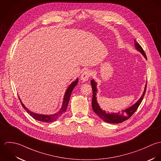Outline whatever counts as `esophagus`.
Returning <instances> with one entry per match:
<instances>
[{"label":"esophagus","mask_w":161,"mask_h":161,"mask_svg":"<svg viewBox=\"0 0 161 161\" xmlns=\"http://www.w3.org/2000/svg\"><path fill=\"white\" fill-rule=\"evenodd\" d=\"M92 72L90 69H86L81 75V80L83 81H86L91 77Z\"/></svg>","instance_id":"obj_1"}]
</instances>
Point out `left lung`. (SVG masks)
Listing matches in <instances>:
<instances>
[{"mask_svg":"<svg viewBox=\"0 0 161 161\" xmlns=\"http://www.w3.org/2000/svg\"><path fill=\"white\" fill-rule=\"evenodd\" d=\"M135 47L136 49L139 51L143 55L144 57L147 59L146 55L142 49V47L135 40ZM91 85L92 86V90H93V98H92V108L94 112L97 114V115L102 119L103 121H104L106 123H113V124H117V123H122L125 121L128 120L129 118L132 116V115L135 113V111L137 110L138 107L139 106L140 104L141 103L145 95L146 92V88H147V83L145 86V90L143 93V95L141 98L139 99V101L134 104L132 106L129 108L123 110L121 112H119L118 113H111L109 114V113H107L105 111H103L99 106L97 103V83L96 82L92 80L91 81Z\"/></svg>","mask_w":161,"mask_h":161,"instance_id":"left-lung-1","label":"left lung"}]
</instances>
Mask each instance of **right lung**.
Instances as JSON below:
<instances>
[{"label":"right lung","mask_w":161,"mask_h":161,"mask_svg":"<svg viewBox=\"0 0 161 161\" xmlns=\"http://www.w3.org/2000/svg\"><path fill=\"white\" fill-rule=\"evenodd\" d=\"M78 81V79H76V81H75L74 82H73L70 86L68 88V89L66 90L65 94H64V103H63V105L62 107L61 108V109L59 111V112H58L57 113H55L54 114L52 115H42V114H35L34 113H32L31 111H30L24 105V104L22 103V101H20L19 97V100L21 103L22 106H23V108L27 111V112L33 117V118H34L36 120L42 121V122H45V123H51L53 122L55 120H57L64 113L66 110L68 104V102H69V99L71 96V93L72 90H73V88L75 87V86L77 85Z\"/></svg>","instance_id":"add662e5"}]
</instances>
